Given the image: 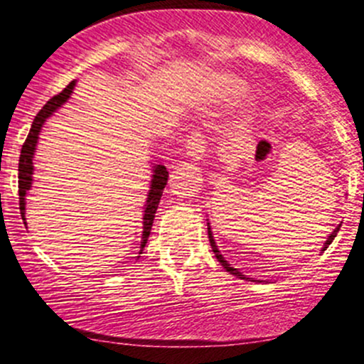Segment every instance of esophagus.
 <instances>
[{
    "label": "esophagus",
    "mask_w": 364,
    "mask_h": 364,
    "mask_svg": "<svg viewBox=\"0 0 364 364\" xmlns=\"http://www.w3.org/2000/svg\"><path fill=\"white\" fill-rule=\"evenodd\" d=\"M205 150H207V145H205V139H203L202 133H191V136L188 139V144H186V154L190 156L193 161H200L203 156H205Z\"/></svg>",
    "instance_id": "34e87169"
}]
</instances>
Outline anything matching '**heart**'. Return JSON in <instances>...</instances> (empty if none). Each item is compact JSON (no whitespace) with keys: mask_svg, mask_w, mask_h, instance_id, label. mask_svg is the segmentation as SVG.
<instances>
[{"mask_svg":"<svg viewBox=\"0 0 364 364\" xmlns=\"http://www.w3.org/2000/svg\"><path fill=\"white\" fill-rule=\"evenodd\" d=\"M246 90V85L241 80L232 77H224L223 80L219 83V92H220V97L224 99H235L243 95Z\"/></svg>","mask_w":364,"mask_h":364,"instance_id":"1","label":"heart"}]
</instances>
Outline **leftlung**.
<instances>
[{
  "instance_id": "8db88e82",
  "label": "left lung",
  "mask_w": 364,
  "mask_h": 364,
  "mask_svg": "<svg viewBox=\"0 0 364 364\" xmlns=\"http://www.w3.org/2000/svg\"><path fill=\"white\" fill-rule=\"evenodd\" d=\"M207 229H208V241H210V246H212V252H214V255H215V258H217V262H219V263H220V265H223V267H224V269H225V272L232 274V275H235V277H237V279H245V281H248V279H250V277H246V275H245V274H241V272H240V270H237V269H235V267H231V265H229V263H228V260H225V258L223 257V255H220V252H219V248H217V245H215L214 235H212V229H210V224H208V223H207ZM339 229H341V224H339V225H337V228H336V229H333V231H332V235H330V236L327 237V241H325V243H323V248H321V252H325V250H327V248H328V245H330V243H332V241H333V237H336V236H337V232H339Z\"/></svg>"
}]
</instances>
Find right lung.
Returning <instances> with one entry per match:
<instances>
[{
    "label": "right lung",
    "mask_w": 364,
    "mask_h": 364,
    "mask_svg": "<svg viewBox=\"0 0 364 364\" xmlns=\"http://www.w3.org/2000/svg\"><path fill=\"white\" fill-rule=\"evenodd\" d=\"M75 85H77V80L70 82L66 85V89L60 92L58 95H54L53 99H49L46 102V106L37 112L34 123H32L31 132H28L27 140L22 145V152H20V161H18V196H20V214H22L23 224H25V196H27V191L32 188V174H34V154L37 141H39L41 129H43L44 123L48 118L56 112L60 107L72 97ZM169 173L166 169L164 164H154L152 166V179H150V190L147 195V203L144 207V231H141V241H140V253L144 252L145 245H147V240L150 236V229H152L154 217H156L159 202H161L162 191H164V186L168 185Z\"/></svg>",
    "instance_id": "1"
}]
</instances>
